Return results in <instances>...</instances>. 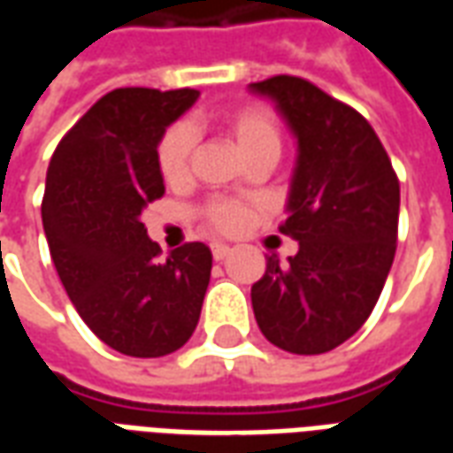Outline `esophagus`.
<instances>
[{"label":"esophagus","instance_id":"1","mask_svg":"<svg viewBox=\"0 0 453 453\" xmlns=\"http://www.w3.org/2000/svg\"><path fill=\"white\" fill-rule=\"evenodd\" d=\"M211 252H213V259H216V262H223V259L230 255V247L223 245V242H213V245H211Z\"/></svg>","mask_w":453,"mask_h":453}]
</instances>
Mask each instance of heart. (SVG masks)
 Wrapping results in <instances>:
<instances>
[{
	"label": "heart",
	"instance_id": "b5f03b06",
	"mask_svg": "<svg viewBox=\"0 0 453 453\" xmlns=\"http://www.w3.org/2000/svg\"><path fill=\"white\" fill-rule=\"evenodd\" d=\"M227 130L233 133L240 150L245 157L255 152L272 150L279 155L281 148V128L279 120L266 106L252 104L242 106L226 119ZM191 150H194V130L188 123H174L165 130L157 145V165L162 177L167 181H181L188 174V162H191ZM206 218L220 230H235L242 223V211L233 203H211L206 208Z\"/></svg>",
	"mask_w": 453,
	"mask_h": 453
}]
</instances>
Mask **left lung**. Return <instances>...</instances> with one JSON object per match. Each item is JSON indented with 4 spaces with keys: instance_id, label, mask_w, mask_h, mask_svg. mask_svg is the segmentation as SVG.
Masks as SVG:
<instances>
[{
    "instance_id": "obj_1",
    "label": "left lung",
    "mask_w": 453,
    "mask_h": 453,
    "mask_svg": "<svg viewBox=\"0 0 453 453\" xmlns=\"http://www.w3.org/2000/svg\"><path fill=\"white\" fill-rule=\"evenodd\" d=\"M272 99L298 155L279 227L298 242L252 286L259 330L279 349L325 354L366 323L398 240L400 184L369 120L301 77L250 84Z\"/></svg>"
}]
</instances>
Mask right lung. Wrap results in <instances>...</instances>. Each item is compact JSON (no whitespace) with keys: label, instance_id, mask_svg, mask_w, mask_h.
Returning <instances> with one entry per match:
<instances>
[{"label":"right lung","instance_id":"right-lung-1","mask_svg":"<svg viewBox=\"0 0 453 453\" xmlns=\"http://www.w3.org/2000/svg\"><path fill=\"white\" fill-rule=\"evenodd\" d=\"M196 89H113L55 150L45 177L43 230L65 291L111 349L152 359L194 334L213 255L188 242L159 262L142 211L165 194L157 145Z\"/></svg>","mask_w":453,"mask_h":453}]
</instances>
